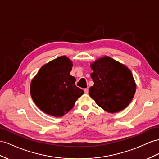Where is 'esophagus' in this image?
Here are the masks:
<instances>
[{
  "label": "esophagus",
  "mask_w": 159,
  "mask_h": 159,
  "mask_svg": "<svg viewBox=\"0 0 159 159\" xmlns=\"http://www.w3.org/2000/svg\"><path fill=\"white\" fill-rule=\"evenodd\" d=\"M84 93H86V94H88V93H89V89L87 88V89H84Z\"/></svg>",
  "instance_id": "obj_1"
}]
</instances>
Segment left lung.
<instances>
[{
  "instance_id": "obj_1",
  "label": "left lung",
  "mask_w": 159,
  "mask_h": 159,
  "mask_svg": "<svg viewBox=\"0 0 159 159\" xmlns=\"http://www.w3.org/2000/svg\"><path fill=\"white\" fill-rule=\"evenodd\" d=\"M91 76L94 85L89 95L96 103L109 113L125 109L136 92V83L131 71L110 57L105 56L91 64Z\"/></svg>"
}]
</instances>
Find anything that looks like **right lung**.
Listing matches in <instances>:
<instances>
[{
  "label": "right lung",
  "mask_w": 159,
  "mask_h": 159,
  "mask_svg": "<svg viewBox=\"0 0 159 159\" xmlns=\"http://www.w3.org/2000/svg\"><path fill=\"white\" fill-rule=\"evenodd\" d=\"M72 63L66 56L58 57L43 65L30 86L32 99L43 112L61 117L74 107L84 91L70 75Z\"/></svg>",
  "instance_id": "right-lung-1"
}]
</instances>
